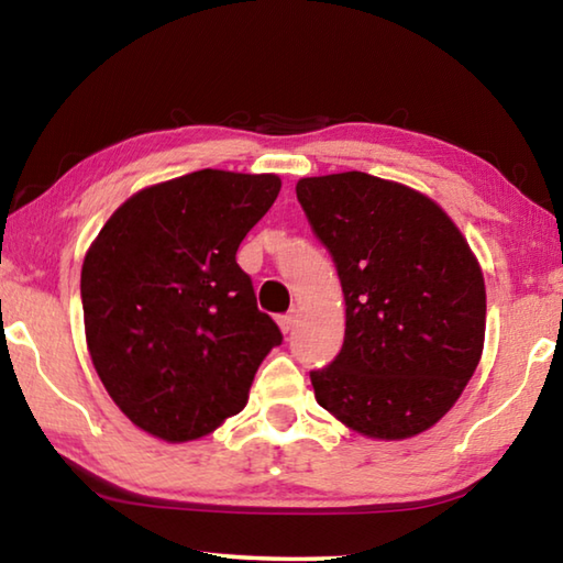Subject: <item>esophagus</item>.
<instances>
[{
    "label": "esophagus",
    "instance_id": "obj_1",
    "mask_svg": "<svg viewBox=\"0 0 563 563\" xmlns=\"http://www.w3.org/2000/svg\"><path fill=\"white\" fill-rule=\"evenodd\" d=\"M295 322H298V312H295V310H290L288 316H280L278 318V325H280V330L285 332V335H288V332L295 328Z\"/></svg>",
    "mask_w": 563,
    "mask_h": 563
}]
</instances>
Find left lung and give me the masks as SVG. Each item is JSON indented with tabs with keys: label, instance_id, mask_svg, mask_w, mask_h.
<instances>
[{
	"label": "left lung",
	"instance_id": "left-lung-1",
	"mask_svg": "<svg viewBox=\"0 0 563 563\" xmlns=\"http://www.w3.org/2000/svg\"><path fill=\"white\" fill-rule=\"evenodd\" d=\"M295 194L345 295L340 355L310 373L318 405L373 440L430 430L484 350L487 290L470 243L397 180L345 170L300 178Z\"/></svg>",
	"mask_w": 563,
	"mask_h": 563
}]
</instances>
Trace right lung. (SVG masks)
Here are the masks:
<instances>
[{"label":"right lung","mask_w":563,"mask_h":563,"mask_svg":"<svg viewBox=\"0 0 563 563\" xmlns=\"http://www.w3.org/2000/svg\"><path fill=\"white\" fill-rule=\"evenodd\" d=\"M280 194L275 174L203 168L133 194L81 265L87 347L139 430L201 440L247 402L280 330L235 263Z\"/></svg>","instance_id":"1"}]
</instances>
